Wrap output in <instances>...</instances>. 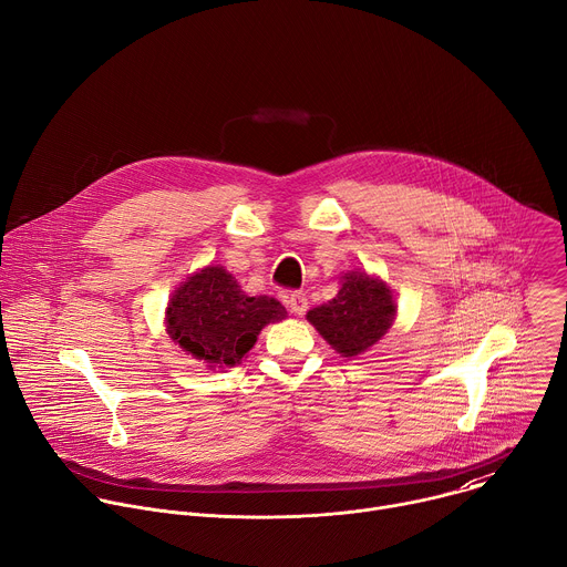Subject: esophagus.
<instances>
[{"label":"esophagus","instance_id":"1","mask_svg":"<svg viewBox=\"0 0 567 567\" xmlns=\"http://www.w3.org/2000/svg\"><path fill=\"white\" fill-rule=\"evenodd\" d=\"M285 302H287L289 311L296 313V316H302V313L307 311V296H305L302 291H291V293H287V296H285Z\"/></svg>","mask_w":567,"mask_h":567}]
</instances>
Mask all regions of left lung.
Returning a JSON list of instances; mask_svg holds the SVG:
<instances>
[{"mask_svg":"<svg viewBox=\"0 0 567 567\" xmlns=\"http://www.w3.org/2000/svg\"><path fill=\"white\" fill-rule=\"evenodd\" d=\"M396 305L385 282L350 271L339 293L307 311V320L341 357H357L372 348L392 326Z\"/></svg>","mask_w":567,"mask_h":567,"instance_id":"obj_1","label":"left lung"}]
</instances>
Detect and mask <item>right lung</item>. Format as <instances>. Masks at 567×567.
Segmentation results:
<instances>
[{
  "instance_id": "right-lung-1",
  "label": "right lung",
  "mask_w": 567,
  "mask_h": 567,
  "mask_svg": "<svg viewBox=\"0 0 567 567\" xmlns=\"http://www.w3.org/2000/svg\"><path fill=\"white\" fill-rule=\"evenodd\" d=\"M285 316L276 298L247 296L224 267H206L173 293L166 326L184 352L210 368H230L247 357L265 326Z\"/></svg>"
}]
</instances>
